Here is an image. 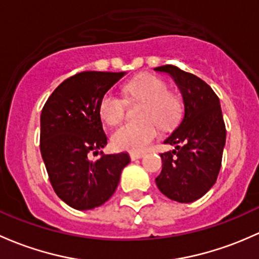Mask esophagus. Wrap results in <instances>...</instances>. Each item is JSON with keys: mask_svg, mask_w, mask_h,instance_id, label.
I'll return each instance as SVG.
<instances>
[{"mask_svg": "<svg viewBox=\"0 0 259 259\" xmlns=\"http://www.w3.org/2000/svg\"><path fill=\"white\" fill-rule=\"evenodd\" d=\"M144 152H130V159L132 160H138V159H141V157L144 156Z\"/></svg>", "mask_w": 259, "mask_h": 259, "instance_id": "1", "label": "esophagus"}]
</instances>
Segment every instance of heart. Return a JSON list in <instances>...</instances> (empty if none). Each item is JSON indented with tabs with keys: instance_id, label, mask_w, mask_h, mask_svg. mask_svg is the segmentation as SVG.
<instances>
[{
	"instance_id": "b5f03b06",
	"label": "heart",
	"mask_w": 259,
	"mask_h": 259,
	"mask_svg": "<svg viewBox=\"0 0 259 259\" xmlns=\"http://www.w3.org/2000/svg\"><path fill=\"white\" fill-rule=\"evenodd\" d=\"M127 102H143L139 124H124L113 133L111 141L116 149L143 151L157 137L160 126L167 129L179 121L182 114V102L178 94L168 92L166 81L152 74L139 75L124 87ZM126 102L113 92H107L99 103V114L109 125L122 120Z\"/></svg>"
}]
</instances>
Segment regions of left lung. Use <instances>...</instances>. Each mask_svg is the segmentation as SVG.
Returning <instances> with one entry per match:
<instances>
[{
	"label": "left lung",
	"mask_w": 259,
	"mask_h": 259,
	"mask_svg": "<svg viewBox=\"0 0 259 259\" xmlns=\"http://www.w3.org/2000/svg\"><path fill=\"white\" fill-rule=\"evenodd\" d=\"M175 80L184 99V118L164 141L175 149L161 154L156 185L170 200L190 203L216 182L221 168L226 126L220 99L206 81L175 65L154 68Z\"/></svg>",
	"instance_id": "1"
}]
</instances>
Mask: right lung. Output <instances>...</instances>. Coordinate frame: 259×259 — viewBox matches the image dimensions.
Wrapping results in <instances>:
<instances>
[{
    "label": "right lung",
    "mask_w": 259,
    "mask_h": 259,
    "mask_svg": "<svg viewBox=\"0 0 259 259\" xmlns=\"http://www.w3.org/2000/svg\"><path fill=\"white\" fill-rule=\"evenodd\" d=\"M125 72H81L59 84L40 114V154L53 190L68 206L99 207L118 187L126 152L105 155L95 161L88 154L107 145L99 103Z\"/></svg>",
    "instance_id": "obj_1"
}]
</instances>
